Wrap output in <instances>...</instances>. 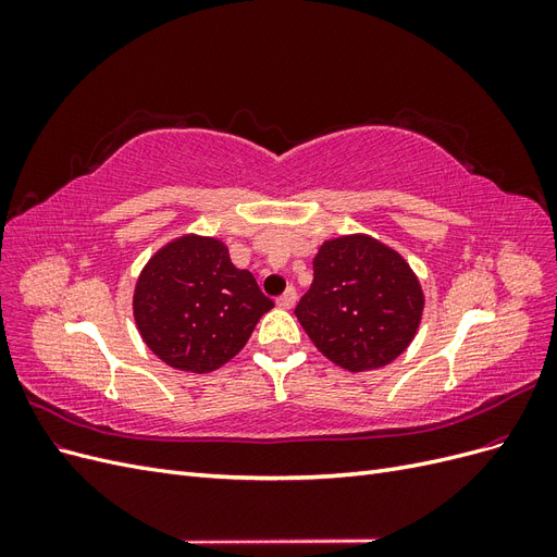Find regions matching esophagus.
Instances as JSON below:
<instances>
[{
    "label": "esophagus",
    "instance_id": "obj_1",
    "mask_svg": "<svg viewBox=\"0 0 557 557\" xmlns=\"http://www.w3.org/2000/svg\"><path fill=\"white\" fill-rule=\"evenodd\" d=\"M276 305H278L281 309H293V307L297 305V293H295V288H288V290H285V293L278 297Z\"/></svg>",
    "mask_w": 557,
    "mask_h": 557
}]
</instances>
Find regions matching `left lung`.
I'll list each match as a JSON object with an SVG mask.
<instances>
[{"label":"left lung","instance_id":"left-lung-1","mask_svg":"<svg viewBox=\"0 0 557 557\" xmlns=\"http://www.w3.org/2000/svg\"><path fill=\"white\" fill-rule=\"evenodd\" d=\"M425 295L411 264L369 234L320 244L295 315L313 346L348 372L397 360L420 327Z\"/></svg>","mask_w":557,"mask_h":557}]
</instances>
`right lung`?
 I'll return each instance as SVG.
<instances>
[{"label":"right lung","mask_w":557,"mask_h":557,"mask_svg":"<svg viewBox=\"0 0 557 557\" xmlns=\"http://www.w3.org/2000/svg\"><path fill=\"white\" fill-rule=\"evenodd\" d=\"M274 307L227 244L181 234L160 246L134 285L132 313L144 344L178 372L207 374L230 362Z\"/></svg>","instance_id":"obj_1"}]
</instances>
